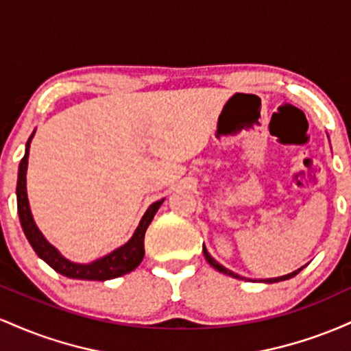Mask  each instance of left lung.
Here are the masks:
<instances>
[{"mask_svg":"<svg viewBox=\"0 0 351 351\" xmlns=\"http://www.w3.org/2000/svg\"><path fill=\"white\" fill-rule=\"evenodd\" d=\"M203 252H204V257H206V261L209 263V265H213V267L216 269V271H219V272H223V274H226V276H231V277H234V279H244V277H241V276H237V274H234L232 271H229V269H226L224 267V265H221L219 263H217V261L215 259V257L211 256V254L208 252V249L204 247V244H203ZM305 267V265H304ZM304 267H300V269H297V271H293V272H291V274H287V276H280V277H274V279H259V282H264V284H274V282H282V280H289V279H292V277H295L297 274H299L302 269ZM256 282V280H254Z\"/></svg>","mask_w":351,"mask_h":351,"instance_id":"1","label":"left lung"}]
</instances>
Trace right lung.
I'll return each instance as SVG.
<instances>
[{"instance_id": "1", "label": "right lung", "mask_w": 351, "mask_h": 351, "mask_svg": "<svg viewBox=\"0 0 351 351\" xmlns=\"http://www.w3.org/2000/svg\"><path fill=\"white\" fill-rule=\"evenodd\" d=\"M36 130L31 134L26 142V152L19 163L18 171V184H16V198H18V215L19 221H21V228L26 234L27 241H29L31 247L34 252L46 264H49L56 272L62 274V276L69 277V279H80V280H108L115 279V277L125 276V274L132 272L140 265L145 256V232L147 228L150 226L153 216L156 215L158 208L163 204V199L155 201L148 206L145 215L140 219L138 226H136L135 232L132 234L130 239L123 245L114 249L112 252L106 254V256L99 257V259L92 261V263H72V261L64 257L58 249L52 245L49 241L44 237V234L36 226L33 213L29 208V199H27V189H26V173H27V158H29V147L33 142V136Z\"/></svg>"}]
</instances>
